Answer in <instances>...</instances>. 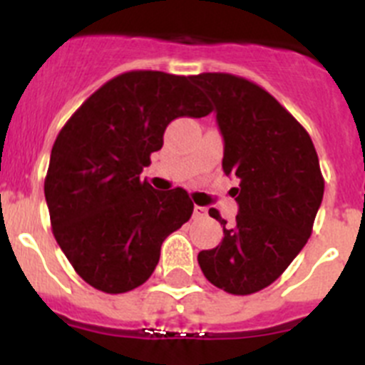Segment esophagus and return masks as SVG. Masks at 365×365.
Returning <instances> with one entry per match:
<instances>
[{"label":"esophagus","instance_id":"1","mask_svg":"<svg viewBox=\"0 0 365 365\" xmlns=\"http://www.w3.org/2000/svg\"><path fill=\"white\" fill-rule=\"evenodd\" d=\"M206 215H208V210H206L205 206H193V217H195V219H202V217Z\"/></svg>","mask_w":365,"mask_h":365}]
</instances>
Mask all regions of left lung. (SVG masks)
<instances>
[{
	"label": "left lung",
	"mask_w": 365,
	"mask_h": 365,
	"mask_svg": "<svg viewBox=\"0 0 365 365\" xmlns=\"http://www.w3.org/2000/svg\"><path fill=\"white\" fill-rule=\"evenodd\" d=\"M192 81L212 98L224 139L222 170L239 179V205L222 242L197 260L213 286L252 295L275 282L306 246L324 197L312 137L272 93L233 73L206 72Z\"/></svg>",
	"instance_id": "8db88e82"
}]
</instances>
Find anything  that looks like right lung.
Here are the masks:
<instances>
[{"mask_svg":"<svg viewBox=\"0 0 365 365\" xmlns=\"http://www.w3.org/2000/svg\"><path fill=\"white\" fill-rule=\"evenodd\" d=\"M208 99L190 78L125 72L90 96L59 132L45 199L59 248L85 282L126 293L155 269L160 244L188 222L186 190L157 192L141 180L177 117H205Z\"/></svg>","mask_w":365,"mask_h":365,"instance_id":"add662e5","label":"right lung"}]
</instances>
